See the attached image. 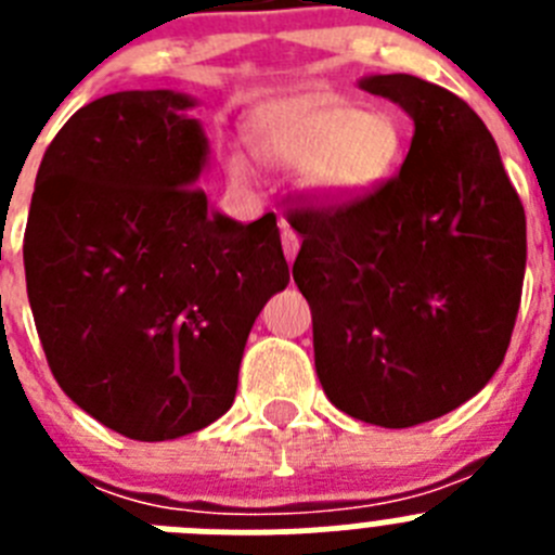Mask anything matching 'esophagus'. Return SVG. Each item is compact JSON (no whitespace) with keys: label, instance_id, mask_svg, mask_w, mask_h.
<instances>
[{"label":"esophagus","instance_id":"34e87169","mask_svg":"<svg viewBox=\"0 0 555 555\" xmlns=\"http://www.w3.org/2000/svg\"><path fill=\"white\" fill-rule=\"evenodd\" d=\"M281 242H283V253H286L288 263L297 258V253H300V238H297V233H294L288 224H283V233H281Z\"/></svg>","mask_w":555,"mask_h":555}]
</instances>
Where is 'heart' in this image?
Returning <instances> with one entry per match:
<instances>
[{"label":"heart","instance_id":"heart-1","mask_svg":"<svg viewBox=\"0 0 555 555\" xmlns=\"http://www.w3.org/2000/svg\"><path fill=\"white\" fill-rule=\"evenodd\" d=\"M247 132L263 166L297 171L302 189L331 205L370 197L395 175L403 155V135L389 116L361 111L327 91H308L258 111ZM228 175L235 183H249L247 155L233 152Z\"/></svg>","mask_w":555,"mask_h":555}]
</instances>
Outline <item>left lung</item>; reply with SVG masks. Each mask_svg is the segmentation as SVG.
Segmentation results:
<instances>
[{"label":"left lung","mask_w":555,"mask_h":555,"mask_svg":"<svg viewBox=\"0 0 555 555\" xmlns=\"http://www.w3.org/2000/svg\"><path fill=\"white\" fill-rule=\"evenodd\" d=\"M358 86L409 113V155L370 197L294 210L302 247L292 272L327 400L361 423L411 428L467 403L503 364L526 210L467 102L414 75Z\"/></svg>","instance_id":"1"}]
</instances>
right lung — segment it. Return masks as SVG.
Listing matches in <instances>:
<instances>
[{"mask_svg": "<svg viewBox=\"0 0 555 555\" xmlns=\"http://www.w3.org/2000/svg\"><path fill=\"white\" fill-rule=\"evenodd\" d=\"M191 107L169 88L80 107L43 155L24 233L49 370L139 442L194 434L233 405L249 331L288 286L272 214L242 224L208 210Z\"/></svg>", "mask_w": 555, "mask_h": 555, "instance_id": "add662e5", "label": "right lung"}]
</instances>
